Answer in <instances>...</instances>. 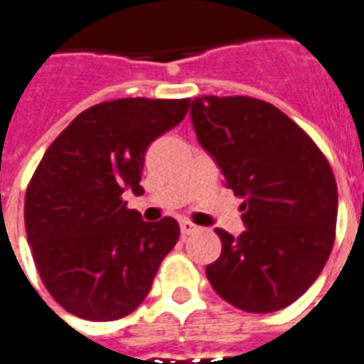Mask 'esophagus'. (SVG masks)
<instances>
[{
  "label": "esophagus",
  "mask_w": 364,
  "mask_h": 364,
  "mask_svg": "<svg viewBox=\"0 0 364 364\" xmlns=\"http://www.w3.org/2000/svg\"><path fill=\"white\" fill-rule=\"evenodd\" d=\"M196 230H198V225H194L192 222H188V220H182V222H180V232H182V235L194 234Z\"/></svg>",
  "instance_id": "34e87169"
}]
</instances>
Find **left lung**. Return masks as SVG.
I'll use <instances>...</instances> for the list:
<instances>
[{
	"instance_id": "1",
	"label": "left lung",
	"mask_w": 364,
	"mask_h": 364,
	"mask_svg": "<svg viewBox=\"0 0 364 364\" xmlns=\"http://www.w3.org/2000/svg\"><path fill=\"white\" fill-rule=\"evenodd\" d=\"M192 124L225 186L244 198L245 232L218 228L222 255L206 267L214 291L247 313L297 301L335 244L337 184L309 134L269 102L198 97Z\"/></svg>"
}]
</instances>
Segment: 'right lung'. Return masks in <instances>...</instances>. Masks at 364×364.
Segmentation results:
<instances>
[{
  "label": "right lung",
  "instance_id": "right-lung-1",
  "mask_svg": "<svg viewBox=\"0 0 364 364\" xmlns=\"http://www.w3.org/2000/svg\"><path fill=\"white\" fill-rule=\"evenodd\" d=\"M190 99H117L82 110L41 158L25 192V232L53 299L89 321H117L149 295L176 245L174 218L142 222L122 194L140 186L149 144Z\"/></svg>",
  "mask_w": 364,
  "mask_h": 364
}]
</instances>
